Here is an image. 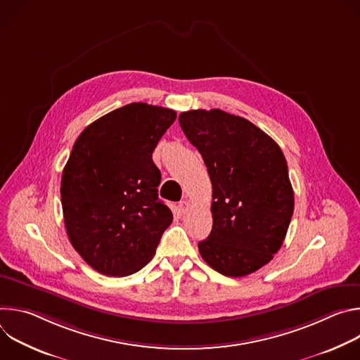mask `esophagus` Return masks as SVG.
Masks as SVG:
<instances>
[{"label": "esophagus", "instance_id": "1", "mask_svg": "<svg viewBox=\"0 0 360 360\" xmlns=\"http://www.w3.org/2000/svg\"><path fill=\"white\" fill-rule=\"evenodd\" d=\"M178 210H179V212H181L182 215H185V214L189 211V202H188L186 199L181 200L179 205H178Z\"/></svg>", "mask_w": 360, "mask_h": 360}]
</instances>
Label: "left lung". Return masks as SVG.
<instances>
[{"label":"left lung","mask_w":360,"mask_h":360,"mask_svg":"<svg viewBox=\"0 0 360 360\" xmlns=\"http://www.w3.org/2000/svg\"><path fill=\"white\" fill-rule=\"evenodd\" d=\"M212 182V231L198 243L212 269L240 278L281 249L293 215V189L279 145L242 117L221 110L179 115Z\"/></svg>","instance_id":"obj_1"}]
</instances>
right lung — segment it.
Returning a JSON list of instances; mask_svg holds the SVG:
<instances>
[{"mask_svg": "<svg viewBox=\"0 0 360 360\" xmlns=\"http://www.w3.org/2000/svg\"><path fill=\"white\" fill-rule=\"evenodd\" d=\"M175 118L172 110L132 102L94 121L75 141L61 179L64 222L71 245L96 272H138L171 225L152 152Z\"/></svg>", "mask_w": 360, "mask_h": 360, "instance_id": "add662e5", "label": "right lung"}]
</instances>
